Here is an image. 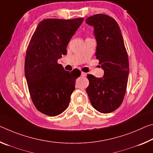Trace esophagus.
Masks as SVG:
<instances>
[{
	"label": "esophagus",
	"instance_id": "34e87169",
	"mask_svg": "<svg viewBox=\"0 0 153 153\" xmlns=\"http://www.w3.org/2000/svg\"><path fill=\"white\" fill-rule=\"evenodd\" d=\"M81 76H86V73H84V72H82L81 73Z\"/></svg>",
	"mask_w": 153,
	"mask_h": 153
}]
</instances>
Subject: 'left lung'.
I'll use <instances>...</instances> for the list:
<instances>
[{
    "mask_svg": "<svg viewBox=\"0 0 153 153\" xmlns=\"http://www.w3.org/2000/svg\"><path fill=\"white\" fill-rule=\"evenodd\" d=\"M86 22L94 28L97 43L95 56L104 70L101 78L87 76L86 93L95 110L110 113L120 107L127 90L129 64L124 40L119 26L111 17L95 14L88 17Z\"/></svg>",
    "mask_w": 153,
    "mask_h": 153,
    "instance_id": "1",
    "label": "left lung"
}]
</instances>
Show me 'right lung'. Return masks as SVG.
Wrapping results in <instances>:
<instances>
[{"instance_id": "add662e5", "label": "right lung", "mask_w": 153, "mask_h": 153, "mask_svg": "<svg viewBox=\"0 0 153 153\" xmlns=\"http://www.w3.org/2000/svg\"><path fill=\"white\" fill-rule=\"evenodd\" d=\"M84 18L45 19L39 23L28 45L24 72L31 99L37 110L55 116L68 108L81 71H65L58 60Z\"/></svg>"}]
</instances>
